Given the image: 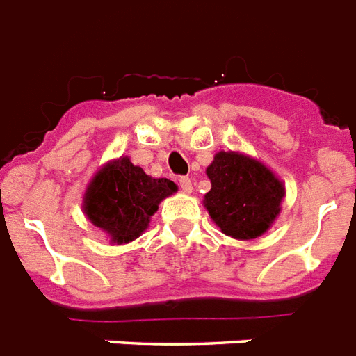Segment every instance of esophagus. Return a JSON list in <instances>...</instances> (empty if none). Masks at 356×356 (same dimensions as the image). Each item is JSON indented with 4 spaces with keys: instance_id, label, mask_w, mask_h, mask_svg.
Listing matches in <instances>:
<instances>
[{
    "instance_id": "34e87169",
    "label": "esophagus",
    "mask_w": 356,
    "mask_h": 356,
    "mask_svg": "<svg viewBox=\"0 0 356 356\" xmlns=\"http://www.w3.org/2000/svg\"><path fill=\"white\" fill-rule=\"evenodd\" d=\"M180 189L184 193H193V181H191V178H187V176H181L180 180Z\"/></svg>"
}]
</instances>
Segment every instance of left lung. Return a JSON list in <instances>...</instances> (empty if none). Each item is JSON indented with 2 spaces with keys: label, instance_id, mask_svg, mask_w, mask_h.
Here are the masks:
<instances>
[{
  "label": "left lung",
  "instance_id": "1",
  "mask_svg": "<svg viewBox=\"0 0 356 356\" xmlns=\"http://www.w3.org/2000/svg\"><path fill=\"white\" fill-rule=\"evenodd\" d=\"M211 191L204 196L213 222L233 238L261 237L274 224L285 196L283 181L261 161L241 152H218L206 169Z\"/></svg>",
  "mask_w": 356,
  "mask_h": 356
}]
</instances>
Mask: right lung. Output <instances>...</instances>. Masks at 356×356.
Masks as SVG:
<instances>
[{
	"instance_id": "1",
	"label": "right lung",
	"mask_w": 356,
	"mask_h": 356,
	"mask_svg": "<svg viewBox=\"0 0 356 356\" xmlns=\"http://www.w3.org/2000/svg\"><path fill=\"white\" fill-rule=\"evenodd\" d=\"M178 191L175 181L152 178L130 158L108 161L92 178L82 209L113 244L130 243L147 229L160 202Z\"/></svg>"
}]
</instances>
